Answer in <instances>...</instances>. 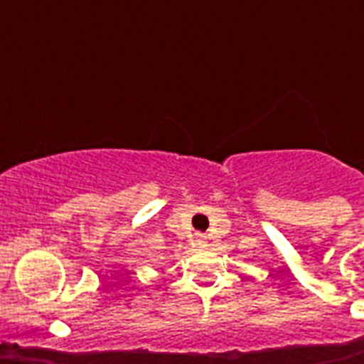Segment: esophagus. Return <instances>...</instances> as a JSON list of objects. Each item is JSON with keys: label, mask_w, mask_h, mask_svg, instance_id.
Here are the masks:
<instances>
[{"label": "esophagus", "mask_w": 364, "mask_h": 364, "mask_svg": "<svg viewBox=\"0 0 364 364\" xmlns=\"http://www.w3.org/2000/svg\"><path fill=\"white\" fill-rule=\"evenodd\" d=\"M197 244H198V246H205L204 239H198V240H197Z\"/></svg>", "instance_id": "esophagus-1"}]
</instances>
